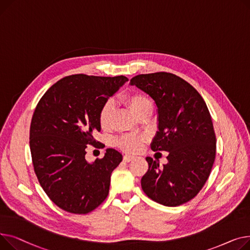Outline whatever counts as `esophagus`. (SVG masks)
<instances>
[{"label": "esophagus", "instance_id": "obj_1", "mask_svg": "<svg viewBox=\"0 0 250 250\" xmlns=\"http://www.w3.org/2000/svg\"><path fill=\"white\" fill-rule=\"evenodd\" d=\"M123 159L126 161V163H130V161H132L134 159V156H131V155H125L123 157Z\"/></svg>", "mask_w": 250, "mask_h": 250}]
</instances>
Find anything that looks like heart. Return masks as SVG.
I'll list each match as a JSON object with an SVG mask.
<instances>
[{"label":"heart","mask_w":250,"mask_h":250,"mask_svg":"<svg viewBox=\"0 0 250 250\" xmlns=\"http://www.w3.org/2000/svg\"><path fill=\"white\" fill-rule=\"evenodd\" d=\"M125 100L130 106L131 110L138 117L140 114L152 110L153 104L150 98L141 92H130L125 96ZM114 105L112 101H107L99 111L98 121L102 129L107 130L112 123ZM145 139L143 136L135 134H125L117 140V145L125 152L135 153L141 148Z\"/></svg>","instance_id":"b5f03b06"}]
</instances>
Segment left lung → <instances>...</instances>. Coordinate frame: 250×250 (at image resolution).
<instances>
[{
    "label": "left lung",
    "instance_id": "1",
    "mask_svg": "<svg viewBox=\"0 0 250 250\" xmlns=\"http://www.w3.org/2000/svg\"><path fill=\"white\" fill-rule=\"evenodd\" d=\"M158 108L153 151H167V164L146 157L143 192L154 202L177 207L194 199L206 184L216 156V135L208 107L195 87L170 72L138 75L130 80Z\"/></svg>",
    "mask_w": 250,
    "mask_h": 250
}]
</instances>
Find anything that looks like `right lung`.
Returning a JSON list of instances; mask_svg holds the SVG:
<instances>
[{
	"mask_svg": "<svg viewBox=\"0 0 250 250\" xmlns=\"http://www.w3.org/2000/svg\"><path fill=\"white\" fill-rule=\"evenodd\" d=\"M127 81L124 76H68L51 85L35 108L29 137L34 171L49 199L66 212L87 214L108 197L111 173L122 154L108 148L89 164L85 148L101 147L94 138L101 130L99 111Z\"/></svg>",
	"mask_w": 250,
	"mask_h": 250,
	"instance_id": "right-lung-1",
	"label": "right lung"
}]
</instances>
